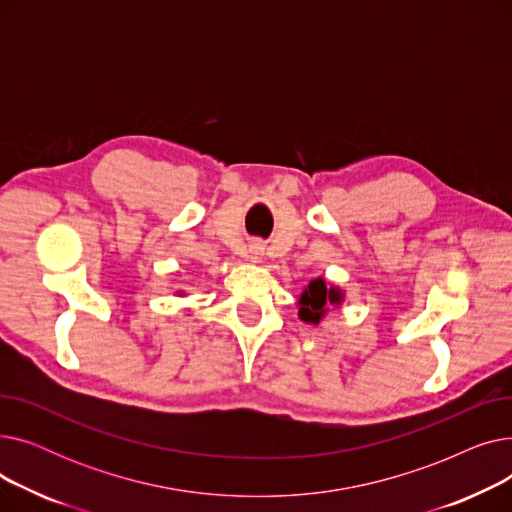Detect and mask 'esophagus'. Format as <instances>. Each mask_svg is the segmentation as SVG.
Returning a JSON list of instances; mask_svg holds the SVG:
<instances>
[{"mask_svg": "<svg viewBox=\"0 0 512 512\" xmlns=\"http://www.w3.org/2000/svg\"><path fill=\"white\" fill-rule=\"evenodd\" d=\"M263 251H265L263 242H261V240H253L251 245H249V251H247L249 255H247V257H249L251 261H259V259L263 257Z\"/></svg>", "mask_w": 512, "mask_h": 512, "instance_id": "esophagus-1", "label": "esophagus"}]
</instances>
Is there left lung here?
Masks as SVG:
<instances>
[{"label":"left lung","instance_id":"left-lung-1","mask_svg":"<svg viewBox=\"0 0 512 512\" xmlns=\"http://www.w3.org/2000/svg\"><path fill=\"white\" fill-rule=\"evenodd\" d=\"M340 303V290L336 288H328L324 280H313L309 284V288L303 292L301 297V319L303 321H311V324H319L321 315L328 311L330 305H338Z\"/></svg>","mask_w":512,"mask_h":512}]
</instances>
